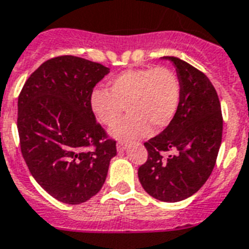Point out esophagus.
<instances>
[{
	"label": "esophagus",
	"instance_id": "34e87169",
	"mask_svg": "<svg viewBox=\"0 0 249 249\" xmlns=\"http://www.w3.org/2000/svg\"><path fill=\"white\" fill-rule=\"evenodd\" d=\"M116 149H118L119 152H124V150L126 149V143L123 141L118 142V144H116Z\"/></svg>",
	"mask_w": 249,
	"mask_h": 249
}]
</instances>
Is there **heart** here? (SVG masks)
Listing matches in <instances>:
<instances>
[{
  "mask_svg": "<svg viewBox=\"0 0 249 249\" xmlns=\"http://www.w3.org/2000/svg\"><path fill=\"white\" fill-rule=\"evenodd\" d=\"M182 87L177 73L168 67H145L119 73L107 81V89L96 87L89 93V107L119 139H134L163 130L178 111Z\"/></svg>",
  "mask_w": 249,
  "mask_h": 249,
  "instance_id": "heart-1",
  "label": "heart"
}]
</instances>
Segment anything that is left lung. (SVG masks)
Segmentation results:
<instances>
[{
  "label": "left lung",
  "instance_id": "1",
  "mask_svg": "<svg viewBox=\"0 0 249 249\" xmlns=\"http://www.w3.org/2000/svg\"><path fill=\"white\" fill-rule=\"evenodd\" d=\"M182 97L176 116L162 133L144 143L147 160L138 168L143 189L154 199L177 202L194 195L210 177L223 134L218 93L197 68L176 57ZM164 151H171L167 159Z\"/></svg>",
  "mask_w": 249,
  "mask_h": 249
}]
</instances>
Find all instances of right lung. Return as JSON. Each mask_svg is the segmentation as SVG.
<instances>
[{"instance_id": "1", "label": "right lung", "mask_w": 249, "mask_h": 249, "mask_svg": "<svg viewBox=\"0 0 249 249\" xmlns=\"http://www.w3.org/2000/svg\"><path fill=\"white\" fill-rule=\"evenodd\" d=\"M108 68L76 55L44 62L18 100V130L25 163L54 199L82 204L101 190L116 141L89 107V93Z\"/></svg>"}]
</instances>
